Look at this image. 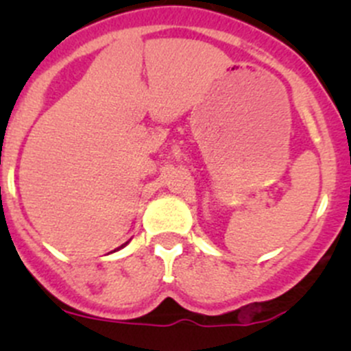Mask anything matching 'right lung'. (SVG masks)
I'll list each match as a JSON object with an SVG mask.
<instances>
[{"label":"right lung","instance_id":"right-lung-1","mask_svg":"<svg viewBox=\"0 0 351 351\" xmlns=\"http://www.w3.org/2000/svg\"><path fill=\"white\" fill-rule=\"evenodd\" d=\"M127 243H129V241H127ZM127 243H125V244H127ZM125 244H122V246H120V247H117V250H122V247L125 246Z\"/></svg>","mask_w":351,"mask_h":351}]
</instances>
